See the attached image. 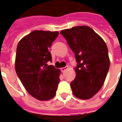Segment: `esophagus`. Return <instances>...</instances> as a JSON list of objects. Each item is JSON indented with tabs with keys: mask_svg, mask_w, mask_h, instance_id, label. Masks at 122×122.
Listing matches in <instances>:
<instances>
[{
	"mask_svg": "<svg viewBox=\"0 0 122 122\" xmlns=\"http://www.w3.org/2000/svg\"><path fill=\"white\" fill-rule=\"evenodd\" d=\"M67 69H68V66H66V67H64V68H61V71H62V72H64Z\"/></svg>",
	"mask_w": 122,
	"mask_h": 122,
	"instance_id": "34e87169",
	"label": "esophagus"
}]
</instances>
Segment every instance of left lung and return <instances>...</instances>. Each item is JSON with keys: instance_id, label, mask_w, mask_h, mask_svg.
<instances>
[{"instance_id": "left-lung-1", "label": "left lung", "mask_w": 122, "mask_h": 122, "mask_svg": "<svg viewBox=\"0 0 122 122\" xmlns=\"http://www.w3.org/2000/svg\"><path fill=\"white\" fill-rule=\"evenodd\" d=\"M60 33L75 54L76 76L70 86L80 99L93 97L104 84L110 67L108 51L104 40L91 27L76 26Z\"/></svg>"}]
</instances>
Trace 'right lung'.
I'll return each mask as SVG.
<instances>
[{
  "instance_id": "1",
  "label": "right lung",
  "mask_w": 122,
  "mask_h": 122,
  "mask_svg": "<svg viewBox=\"0 0 122 122\" xmlns=\"http://www.w3.org/2000/svg\"><path fill=\"white\" fill-rule=\"evenodd\" d=\"M58 31L35 30L18 43L15 68L27 91L39 101H48L56 95L60 71L52 62L49 48L58 36Z\"/></svg>"
}]
</instances>
